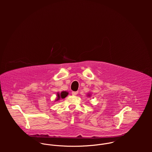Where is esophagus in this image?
<instances>
[{
  "label": "esophagus",
  "mask_w": 152,
  "mask_h": 152,
  "mask_svg": "<svg viewBox=\"0 0 152 152\" xmlns=\"http://www.w3.org/2000/svg\"><path fill=\"white\" fill-rule=\"evenodd\" d=\"M78 91H76V92H75V91H73V92H72V95H77V94H78Z\"/></svg>",
  "instance_id": "34e87169"
}]
</instances>
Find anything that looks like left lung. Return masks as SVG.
<instances>
[{
    "mask_svg": "<svg viewBox=\"0 0 152 152\" xmlns=\"http://www.w3.org/2000/svg\"><path fill=\"white\" fill-rule=\"evenodd\" d=\"M87 96H88V97H90V96H91V94H87Z\"/></svg>",
    "mask_w": 152,
    "mask_h": 152,
    "instance_id": "8db88e82",
    "label": "left lung"
}]
</instances>
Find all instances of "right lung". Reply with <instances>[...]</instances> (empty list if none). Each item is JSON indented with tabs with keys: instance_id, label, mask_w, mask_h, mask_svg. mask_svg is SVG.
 I'll list each match as a JSON object with an SVG mask.
<instances>
[{
	"instance_id": "1",
	"label": "right lung",
	"mask_w": 152,
	"mask_h": 152,
	"mask_svg": "<svg viewBox=\"0 0 152 152\" xmlns=\"http://www.w3.org/2000/svg\"><path fill=\"white\" fill-rule=\"evenodd\" d=\"M68 95V92L67 91H62L61 92L59 93L57 92V99H56V101L61 99H64L65 97Z\"/></svg>"
}]
</instances>
